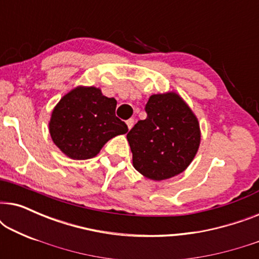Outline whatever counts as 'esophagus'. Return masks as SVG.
<instances>
[{"label": "esophagus", "instance_id": "34e87169", "mask_svg": "<svg viewBox=\"0 0 259 259\" xmlns=\"http://www.w3.org/2000/svg\"><path fill=\"white\" fill-rule=\"evenodd\" d=\"M126 123H127V127H128V130H131L134 125V119H128L126 121Z\"/></svg>", "mask_w": 259, "mask_h": 259}]
</instances>
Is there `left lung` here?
I'll use <instances>...</instances> for the list:
<instances>
[{"mask_svg":"<svg viewBox=\"0 0 259 259\" xmlns=\"http://www.w3.org/2000/svg\"><path fill=\"white\" fill-rule=\"evenodd\" d=\"M139 120L127 133L133 166L152 180L172 178L191 164L200 144L197 116L177 93L153 94Z\"/></svg>","mask_w":259,"mask_h":259,"instance_id":"8db88e82","label":"left lung"}]
</instances>
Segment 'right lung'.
Segmentation results:
<instances>
[{
  "label": "right lung",
  "mask_w": 259,
  "mask_h": 259,
  "mask_svg": "<svg viewBox=\"0 0 259 259\" xmlns=\"http://www.w3.org/2000/svg\"><path fill=\"white\" fill-rule=\"evenodd\" d=\"M116 100L97 87H76L53 109L49 132L54 144L74 160L97 155L109 139L128 127L115 116Z\"/></svg>",
  "instance_id": "obj_1"
}]
</instances>
